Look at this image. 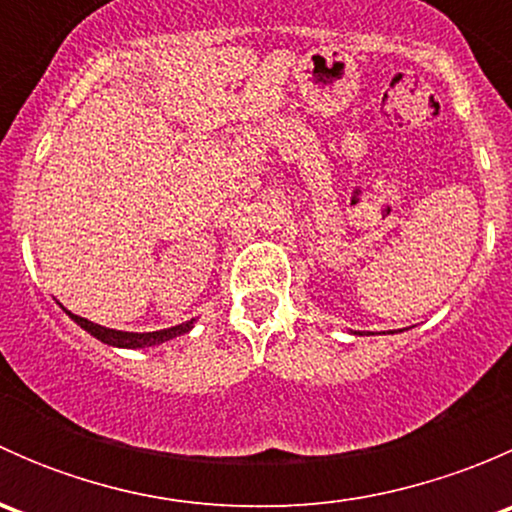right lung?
<instances>
[{
    "instance_id": "right-lung-1",
    "label": "right lung",
    "mask_w": 512,
    "mask_h": 512,
    "mask_svg": "<svg viewBox=\"0 0 512 512\" xmlns=\"http://www.w3.org/2000/svg\"><path fill=\"white\" fill-rule=\"evenodd\" d=\"M69 314L71 319H74L76 324H79L81 329H86V332L91 334V337H96L98 342L108 344V347H123V349H141V347H156V344H163L168 342V339L173 337H180V334L190 332L193 329V319L185 324H178V327H170V329H160V332H118V329H108V327H101V324H94L89 322V319L79 317V314Z\"/></svg>"
}]
</instances>
